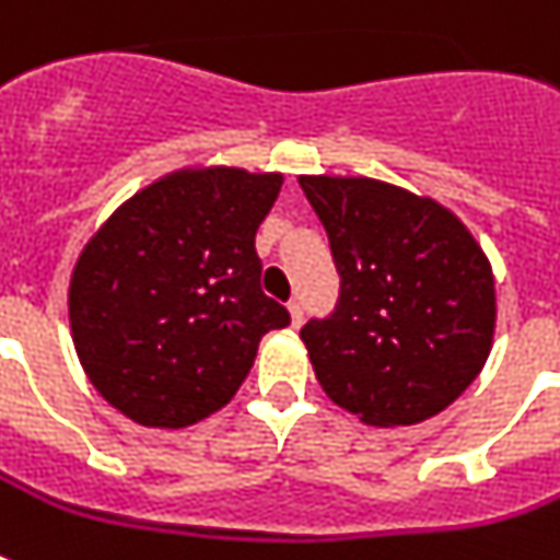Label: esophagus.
<instances>
[{"mask_svg":"<svg viewBox=\"0 0 560 560\" xmlns=\"http://www.w3.org/2000/svg\"><path fill=\"white\" fill-rule=\"evenodd\" d=\"M288 311H290V319H293V328H299V325H302V319H305V305H302V299L299 296L290 299Z\"/></svg>","mask_w":560,"mask_h":560,"instance_id":"34e87169","label":"esophagus"}]
</instances>
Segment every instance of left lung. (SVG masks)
<instances>
[{"label":"left lung","instance_id":"1","mask_svg":"<svg viewBox=\"0 0 560 560\" xmlns=\"http://www.w3.org/2000/svg\"><path fill=\"white\" fill-rule=\"evenodd\" d=\"M340 272V296L302 340L334 404L366 424H418L486 366L494 276L439 202L377 179L302 177Z\"/></svg>","mask_w":560,"mask_h":560}]
</instances>
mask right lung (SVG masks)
Wrapping results in <instances>:
<instances>
[{"instance_id":"add662e5","label":"right lung","mask_w":560,"mask_h":560,"mask_svg":"<svg viewBox=\"0 0 560 560\" xmlns=\"http://www.w3.org/2000/svg\"><path fill=\"white\" fill-rule=\"evenodd\" d=\"M279 174L209 168L139 191L78 258L69 319L95 389L144 427H188L229 404L258 342L290 325L261 290L255 232Z\"/></svg>"}]
</instances>
